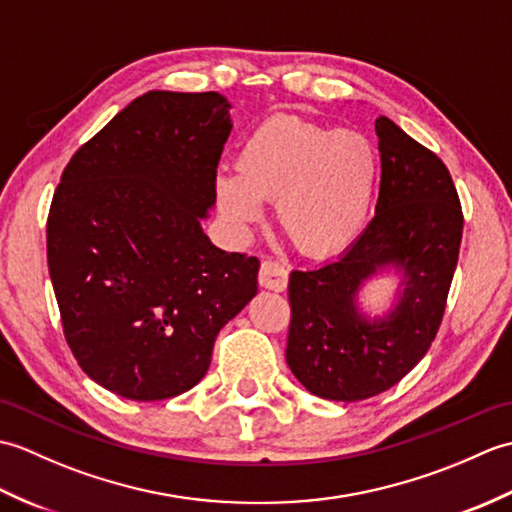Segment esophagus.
<instances>
[{"label": "esophagus", "instance_id": "34e87169", "mask_svg": "<svg viewBox=\"0 0 512 512\" xmlns=\"http://www.w3.org/2000/svg\"><path fill=\"white\" fill-rule=\"evenodd\" d=\"M259 286L275 292H284L288 286L286 266L277 262V259H264L262 268H259Z\"/></svg>", "mask_w": 512, "mask_h": 512}]
</instances>
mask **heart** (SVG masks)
I'll list each match as a JSON object with an SVG mask.
<instances>
[{
    "label": "heart",
    "mask_w": 512,
    "mask_h": 512,
    "mask_svg": "<svg viewBox=\"0 0 512 512\" xmlns=\"http://www.w3.org/2000/svg\"><path fill=\"white\" fill-rule=\"evenodd\" d=\"M237 176L217 178V202L237 226L277 200V220L301 253L328 255L361 231L378 180V151L352 129H328L295 116L257 125L237 151Z\"/></svg>",
    "instance_id": "b5f03b06"
}]
</instances>
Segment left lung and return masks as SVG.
<instances>
[{
	"label": "left lung",
	"mask_w": 512,
	"mask_h": 512,
	"mask_svg": "<svg viewBox=\"0 0 512 512\" xmlns=\"http://www.w3.org/2000/svg\"><path fill=\"white\" fill-rule=\"evenodd\" d=\"M380 191L374 220L336 259L292 270L286 361L314 396L356 402L383 394L427 354L447 308L462 244V204L447 165L387 116L376 118ZM387 263L406 281L387 320L355 312L357 286Z\"/></svg>",
	"instance_id": "obj_1"
}]
</instances>
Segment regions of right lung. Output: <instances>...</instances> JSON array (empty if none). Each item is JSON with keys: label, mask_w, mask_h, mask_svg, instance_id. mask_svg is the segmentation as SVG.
Wrapping results in <instances>:
<instances>
[{"label": "right lung", "mask_w": 512, "mask_h": 512, "mask_svg": "<svg viewBox=\"0 0 512 512\" xmlns=\"http://www.w3.org/2000/svg\"><path fill=\"white\" fill-rule=\"evenodd\" d=\"M217 92H147L76 149L48 213L63 334L94 383L129 400L198 385L215 336L257 295L259 259L200 220L231 116Z\"/></svg>", "instance_id": "1"}]
</instances>
